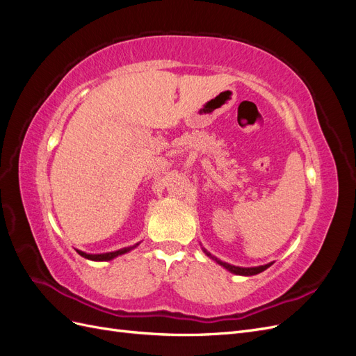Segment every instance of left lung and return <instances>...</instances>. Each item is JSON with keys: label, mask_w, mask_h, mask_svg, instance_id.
Instances as JSON below:
<instances>
[{"label": "left lung", "mask_w": 356, "mask_h": 356, "mask_svg": "<svg viewBox=\"0 0 356 356\" xmlns=\"http://www.w3.org/2000/svg\"><path fill=\"white\" fill-rule=\"evenodd\" d=\"M204 252H207V255L208 257H211L212 260H215L217 261L218 264H221L222 267H225L227 268L229 272H232V273H236V275H243V276H251V275H257V273H261L263 270H266L267 267H270L272 266V263L270 264H266V266H260V267H236V266H232V264H227V263H222L221 260H218V258H215L213 255H211L207 250H203Z\"/></svg>", "instance_id": "left-lung-1"}]
</instances>
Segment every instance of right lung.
I'll use <instances>...</instances> for the list:
<instances>
[{"label":"right lung","instance_id":"obj_1","mask_svg":"<svg viewBox=\"0 0 356 356\" xmlns=\"http://www.w3.org/2000/svg\"><path fill=\"white\" fill-rule=\"evenodd\" d=\"M136 246H138V243L134 245V246H127V248H123V250H118V251H114V252H106V254H86V252H83V251H77V252H79L81 257L88 258V260H93V261H108V260H113V258H115V257H118V255L129 252V251L134 250V248H136Z\"/></svg>","mask_w":356,"mask_h":356}]
</instances>
